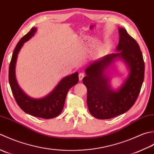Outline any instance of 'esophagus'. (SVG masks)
<instances>
[{"instance_id": "34e87169", "label": "esophagus", "mask_w": 154, "mask_h": 154, "mask_svg": "<svg viewBox=\"0 0 154 154\" xmlns=\"http://www.w3.org/2000/svg\"><path fill=\"white\" fill-rule=\"evenodd\" d=\"M78 77H79V80H80V81L82 80L83 78L84 77V73H80V74H79V75H78Z\"/></svg>"}]
</instances>
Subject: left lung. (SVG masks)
Returning a JSON list of instances; mask_svg holds the SVG:
<instances>
[{
	"label": "left lung",
	"instance_id": "left-lung-1",
	"mask_svg": "<svg viewBox=\"0 0 154 154\" xmlns=\"http://www.w3.org/2000/svg\"><path fill=\"white\" fill-rule=\"evenodd\" d=\"M118 31L117 52L90 62L82 80L87 88L88 110L97 119L112 118L129 110L138 97L144 79L145 66L138 44L124 28L119 27ZM118 59L125 62L129 72L122 85L114 90L107 70Z\"/></svg>",
	"mask_w": 154,
	"mask_h": 154
}]
</instances>
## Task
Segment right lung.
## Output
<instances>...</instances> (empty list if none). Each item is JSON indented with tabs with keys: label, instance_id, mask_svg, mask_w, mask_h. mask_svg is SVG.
<instances>
[{
	"label": "right lung",
	"instance_id": "1",
	"mask_svg": "<svg viewBox=\"0 0 154 154\" xmlns=\"http://www.w3.org/2000/svg\"><path fill=\"white\" fill-rule=\"evenodd\" d=\"M36 30V28H32L16 46L9 66V84L16 102L24 112L34 117L51 119L58 116L62 112L68 92L79 80L78 73L76 72L64 77L48 94L41 98L30 97L20 88L16 78L15 72L18 54L24 43L29 40L34 35Z\"/></svg>",
	"mask_w": 154,
	"mask_h": 154
}]
</instances>
